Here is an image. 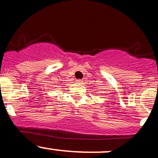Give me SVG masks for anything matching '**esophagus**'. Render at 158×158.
<instances>
[{
  "instance_id": "obj_1",
  "label": "esophagus",
  "mask_w": 158,
  "mask_h": 158,
  "mask_svg": "<svg viewBox=\"0 0 158 158\" xmlns=\"http://www.w3.org/2000/svg\"><path fill=\"white\" fill-rule=\"evenodd\" d=\"M82 82H83V81H82V79H77V80H76V82H78V83H82Z\"/></svg>"
}]
</instances>
